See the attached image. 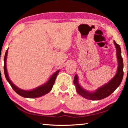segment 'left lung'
I'll list each match as a JSON object with an SVG mask.
<instances>
[{"instance_id": "left-lung-1", "label": "left lung", "mask_w": 128, "mask_h": 128, "mask_svg": "<svg viewBox=\"0 0 128 128\" xmlns=\"http://www.w3.org/2000/svg\"><path fill=\"white\" fill-rule=\"evenodd\" d=\"M114 44L116 48V55L118 62V67L117 69V72L114 76L105 85L97 88L94 92H88L82 87L78 82V78L77 74L74 77L73 83L76 88V91L78 94H80L84 98L87 99L92 100H101L106 98L113 93L114 90L120 85L122 81L124 72H123V59L121 56V51L120 47L116 43L115 41H114Z\"/></svg>"}]
</instances>
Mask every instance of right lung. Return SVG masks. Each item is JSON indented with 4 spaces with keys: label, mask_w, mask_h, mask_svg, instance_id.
Segmentation results:
<instances>
[{
    "label": "right lung",
    "mask_w": 128,
    "mask_h": 128,
    "mask_svg": "<svg viewBox=\"0 0 128 128\" xmlns=\"http://www.w3.org/2000/svg\"><path fill=\"white\" fill-rule=\"evenodd\" d=\"M8 50L6 51L5 56H4V74H5V77L6 78V80L7 81L9 82L10 85L11 86L13 89L16 92L17 94L20 95V96L24 97V98H38V97H40L43 95H46L47 93H48L52 88L53 85L54 83H55L56 78L57 77V75L58 73L59 72L60 70H58L56 71L54 74L50 77L49 80L47 81L46 83L43 84V85H40L38 87L36 88H33L31 90H25L21 89V88L17 87L16 85H14V83L10 81L9 76H8V74L7 72V66H6V62H7V55H8Z\"/></svg>",
    "instance_id": "1"
}]
</instances>
